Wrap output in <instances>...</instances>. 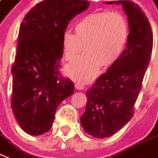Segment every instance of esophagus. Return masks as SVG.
Instances as JSON below:
<instances>
[{
	"label": "esophagus",
	"mask_w": 158,
	"mask_h": 158,
	"mask_svg": "<svg viewBox=\"0 0 158 158\" xmlns=\"http://www.w3.org/2000/svg\"><path fill=\"white\" fill-rule=\"evenodd\" d=\"M75 87H76V89H78V90H82V89H84L83 85H82V84L78 83V82L75 84Z\"/></svg>",
	"instance_id": "1"
}]
</instances>
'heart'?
Wrapping results in <instances>:
<instances>
[{
    "label": "heart",
    "instance_id": "b5f03b06",
    "mask_svg": "<svg viewBox=\"0 0 158 158\" xmlns=\"http://www.w3.org/2000/svg\"><path fill=\"white\" fill-rule=\"evenodd\" d=\"M75 33L66 31L62 47L70 64L66 72L71 77L87 82L94 77L100 66H109L122 55L128 39V21L119 11H99L86 15L77 21Z\"/></svg>",
    "mask_w": 158,
    "mask_h": 158
}]
</instances>
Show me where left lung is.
I'll return each mask as SVG.
<instances>
[{"instance_id": "1", "label": "left lung", "mask_w": 158, "mask_h": 158, "mask_svg": "<svg viewBox=\"0 0 158 158\" xmlns=\"http://www.w3.org/2000/svg\"><path fill=\"white\" fill-rule=\"evenodd\" d=\"M106 3L123 5L130 32L119 59L86 91L81 123L85 132L96 138L113 135L133 117L153 46L151 25L138 5L127 0Z\"/></svg>"}]
</instances>
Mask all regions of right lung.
<instances>
[{
  "label": "right lung",
  "mask_w": 158,
  "mask_h": 158,
  "mask_svg": "<svg viewBox=\"0 0 158 158\" xmlns=\"http://www.w3.org/2000/svg\"><path fill=\"white\" fill-rule=\"evenodd\" d=\"M88 6V1L43 0L21 22L11 67L10 104L28 134L49 131L58 106L74 92L73 81L60 72L62 37L69 21Z\"/></svg>",
  "instance_id": "obj_1"
}]
</instances>
